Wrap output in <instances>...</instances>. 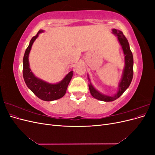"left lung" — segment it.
Listing matches in <instances>:
<instances>
[{
	"mask_svg": "<svg viewBox=\"0 0 155 155\" xmlns=\"http://www.w3.org/2000/svg\"><path fill=\"white\" fill-rule=\"evenodd\" d=\"M112 33L116 35L118 37V39L121 46V48L123 49L124 54L125 55V68L124 70V72L121 78V80L119 84L118 91L117 94L113 96H109L101 94L96 90L95 88L92 86V84L90 83L88 85L89 90H90L91 95L96 98L97 100H99L104 101H114L126 91L130 84L132 81L133 77V56L132 51H130L129 42L127 39L125 35L123 34L122 31H121L116 29H112ZM88 80L90 81V79L88 78Z\"/></svg>",
	"mask_w": 155,
	"mask_h": 155,
	"instance_id": "obj_1",
	"label": "left lung"
}]
</instances>
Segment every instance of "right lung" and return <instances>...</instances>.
<instances>
[{"label":"right lung","mask_w":155,"mask_h":155,"mask_svg":"<svg viewBox=\"0 0 155 155\" xmlns=\"http://www.w3.org/2000/svg\"><path fill=\"white\" fill-rule=\"evenodd\" d=\"M40 30L37 35L32 37L30 44L26 48L23 58V78L27 87L33 92L34 94L44 101H54L58 100L64 96L66 93L68 84L73 76V71H70L61 81L56 84H50L36 78L31 72L30 68L28 57L31 46L35 40L37 38L40 33L43 32Z\"/></svg>","instance_id":"right-lung-1"}]
</instances>
